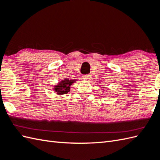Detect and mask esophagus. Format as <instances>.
<instances>
[{
    "label": "esophagus",
    "instance_id": "1",
    "mask_svg": "<svg viewBox=\"0 0 160 160\" xmlns=\"http://www.w3.org/2000/svg\"><path fill=\"white\" fill-rule=\"evenodd\" d=\"M83 79L84 80H89V78H91V75L90 74H87V75H83L82 76Z\"/></svg>",
    "mask_w": 160,
    "mask_h": 160
}]
</instances>
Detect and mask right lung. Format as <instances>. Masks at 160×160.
Masks as SVG:
<instances>
[{
	"instance_id": "add662e5",
	"label": "right lung",
	"mask_w": 160,
	"mask_h": 160,
	"mask_svg": "<svg viewBox=\"0 0 160 160\" xmlns=\"http://www.w3.org/2000/svg\"><path fill=\"white\" fill-rule=\"evenodd\" d=\"M76 80H69L68 78L62 80V81L57 84V85L54 87V91H56L57 94L64 95L70 91V87Z\"/></svg>"
}]
</instances>
